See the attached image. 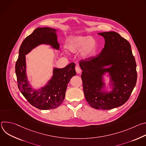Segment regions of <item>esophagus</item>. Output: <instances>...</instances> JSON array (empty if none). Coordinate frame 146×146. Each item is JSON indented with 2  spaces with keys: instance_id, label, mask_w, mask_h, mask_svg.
Returning <instances> with one entry per match:
<instances>
[{
  "instance_id": "esophagus-1",
  "label": "esophagus",
  "mask_w": 146,
  "mask_h": 146,
  "mask_svg": "<svg viewBox=\"0 0 146 146\" xmlns=\"http://www.w3.org/2000/svg\"><path fill=\"white\" fill-rule=\"evenodd\" d=\"M76 73H77V74H80V73H81V72H82L81 68H80L78 66H76Z\"/></svg>"
}]
</instances>
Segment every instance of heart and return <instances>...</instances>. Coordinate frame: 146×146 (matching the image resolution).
<instances>
[{
  "mask_svg": "<svg viewBox=\"0 0 146 146\" xmlns=\"http://www.w3.org/2000/svg\"><path fill=\"white\" fill-rule=\"evenodd\" d=\"M65 47L71 53L80 51L81 58L84 60H88L96 52V42L91 36H73L68 39Z\"/></svg>",
  "mask_w": 146,
  "mask_h": 146,
  "instance_id": "heart-1",
  "label": "heart"
}]
</instances>
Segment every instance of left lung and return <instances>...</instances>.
I'll return each instance as SVG.
<instances>
[{
	"label": "left lung",
	"mask_w": 146,
	"mask_h": 146,
	"mask_svg": "<svg viewBox=\"0 0 146 146\" xmlns=\"http://www.w3.org/2000/svg\"><path fill=\"white\" fill-rule=\"evenodd\" d=\"M98 34L105 41L101 52L88 60L80 61L83 90L91 107L110 110L128 100L136 83V64L126 39L113 31ZM106 77L110 80L108 87Z\"/></svg>",
	"instance_id": "left-lung-1"
}]
</instances>
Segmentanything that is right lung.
<instances>
[{
    "label": "right lung",
    "instance_id": "1",
    "mask_svg": "<svg viewBox=\"0 0 146 146\" xmlns=\"http://www.w3.org/2000/svg\"><path fill=\"white\" fill-rule=\"evenodd\" d=\"M56 29L37 28L23 41L19 50L15 64L18 86L21 92L34 107L40 110H50L59 106L65 97L67 86L71 78L76 74L75 64L71 63L64 68H53L52 76L44 87L33 88L27 73L26 56L32 50L42 45L50 46L58 50Z\"/></svg>",
    "mask_w": 146,
    "mask_h": 146
}]
</instances>
